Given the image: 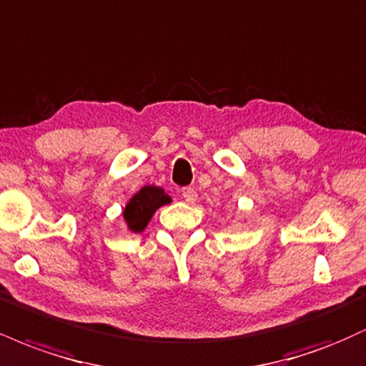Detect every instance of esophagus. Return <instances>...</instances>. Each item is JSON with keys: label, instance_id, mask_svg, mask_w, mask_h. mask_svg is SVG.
<instances>
[{"label": "esophagus", "instance_id": "34e87169", "mask_svg": "<svg viewBox=\"0 0 366 366\" xmlns=\"http://www.w3.org/2000/svg\"><path fill=\"white\" fill-rule=\"evenodd\" d=\"M182 196H184V199L187 201V203H194V201L197 199V192L192 187H184L182 189Z\"/></svg>", "mask_w": 366, "mask_h": 366}]
</instances>
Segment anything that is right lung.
<instances>
[{
    "label": "right lung",
    "instance_id": "obj_1",
    "mask_svg": "<svg viewBox=\"0 0 366 366\" xmlns=\"http://www.w3.org/2000/svg\"><path fill=\"white\" fill-rule=\"evenodd\" d=\"M172 203V197L167 194L165 189L157 186H144L136 192L122 209L127 232L141 234L148 227L149 220L157 213L158 208Z\"/></svg>",
    "mask_w": 366,
    "mask_h": 366
}]
</instances>
